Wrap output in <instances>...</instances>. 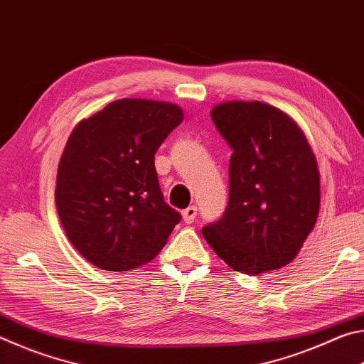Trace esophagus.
Segmentation results:
<instances>
[{
	"instance_id": "esophagus-1",
	"label": "esophagus",
	"mask_w": 364,
	"mask_h": 364,
	"mask_svg": "<svg viewBox=\"0 0 364 364\" xmlns=\"http://www.w3.org/2000/svg\"><path fill=\"white\" fill-rule=\"evenodd\" d=\"M196 215H197V207L196 205H189L188 208H184V210H183L184 223H193Z\"/></svg>"
}]
</instances>
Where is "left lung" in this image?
<instances>
[{"label":"left lung","instance_id":"1","mask_svg":"<svg viewBox=\"0 0 364 364\" xmlns=\"http://www.w3.org/2000/svg\"><path fill=\"white\" fill-rule=\"evenodd\" d=\"M212 120L232 149L230 200L202 236L234 271L260 274L299 255L319 212V171L301 128L260 101L220 102Z\"/></svg>","mask_w":364,"mask_h":364}]
</instances>
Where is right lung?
Instances as JSON below:
<instances>
[{
  "mask_svg": "<svg viewBox=\"0 0 364 364\" xmlns=\"http://www.w3.org/2000/svg\"><path fill=\"white\" fill-rule=\"evenodd\" d=\"M181 122L176 104L125 97L72 130L56 207L69 241L95 267L128 271L151 262L180 223L164 200L154 154Z\"/></svg>",
  "mask_w": 364,
  "mask_h": 364,
  "instance_id": "obj_1",
  "label": "right lung"
}]
</instances>
